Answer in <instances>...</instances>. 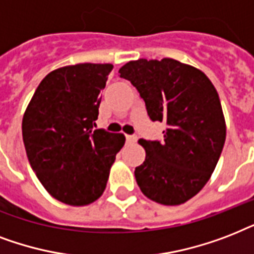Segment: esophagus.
<instances>
[{
    "instance_id": "34e87169",
    "label": "esophagus",
    "mask_w": 254,
    "mask_h": 254,
    "mask_svg": "<svg viewBox=\"0 0 254 254\" xmlns=\"http://www.w3.org/2000/svg\"><path fill=\"white\" fill-rule=\"evenodd\" d=\"M126 140L128 143H133V141L137 140V136L136 135H126Z\"/></svg>"
}]
</instances>
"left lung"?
<instances>
[{
    "mask_svg": "<svg viewBox=\"0 0 254 254\" xmlns=\"http://www.w3.org/2000/svg\"><path fill=\"white\" fill-rule=\"evenodd\" d=\"M144 100L152 122H164V139L140 143L145 160L135 168L141 192L164 205H179L202 190L225 143L219 94L208 76L164 58L131 61L119 68Z\"/></svg>",
    "mask_w": 254,
    "mask_h": 254,
    "instance_id": "1",
    "label": "left lung"
}]
</instances>
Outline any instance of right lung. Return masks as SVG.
<instances>
[{
	"instance_id": "add662e5",
	"label": "right lung",
	"mask_w": 254,
	"mask_h": 254,
	"mask_svg": "<svg viewBox=\"0 0 254 254\" xmlns=\"http://www.w3.org/2000/svg\"><path fill=\"white\" fill-rule=\"evenodd\" d=\"M110 64H79L47 74L22 119L27 159L53 197L87 205L100 197L123 133L94 129Z\"/></svg>"
}]
</instances>
